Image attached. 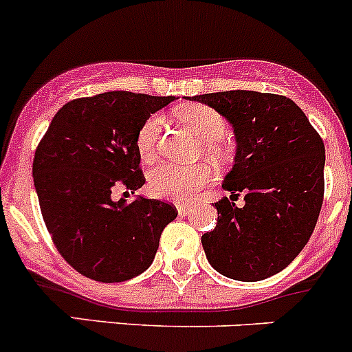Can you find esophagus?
Returning <instances> with one entry per match:
<instances>
[{
	"instance_id": "obj_1",
	"label": "esophagus",
	"mask_w": 352,
	"mask_h": 352,
	"mask_svg": "<svg viewBox=\"0 0 352 352\" xmlns=\"http://www.w3.org/2000/svg\"><path fill=\"white\" fill-rule=\"evenodd\" d=\"M192 209H193V204L183 202V204H179V206H178V212L182 214V216H186V214H188Z\"/></svg>"
}]
</instances>
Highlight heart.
Returning <instances> with one entry per match:
<instances>
[{
	"instance_id": "obj_1",
	"label": "heart",
	"mask_w": 352,
	"mask_h": 352,
	"mask_svg": "<svg viewBox=\"0 0 352 352\" xmlns=\"http://www.w3.org/2000/svg\"><path fill=\"white\" fill-rule=\"evenodd\" d=\"M178 117L185 126H188L202 142V153L206 157L224 162L228 159V150L223 145V138L228 131V122L209 105H185L178 110ZM162 117L152 113L142 122L136 131L135 145L143 160H152L157 152ZM212 178V169L209 164L200 162L195 166H176V164L162 162L153 167L148 174V190L152 195L160 199L188 200L207 185Z\"/></svg>"
}]
</instances>
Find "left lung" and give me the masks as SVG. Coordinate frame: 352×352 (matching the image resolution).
<instances>
[{
  "mask_svg": "<svg viewBox=\"0 0 352 352\" xmlns=\"http://www.w3.org/2000/svg\"><path fill=\"white\" fill-rule=\"evenodd\" d=\"M190 98V96H188ZM232 122L235 166L223 188L216 228L202 235L210 266L228 278L259 282L285 270L309 240L324 193V145L290 98L259 91L193 96Z\"/></svg>",
  "mask_w": 352,
  "mask_h": 352,
  "instance_id": "1",
  "label": "left lung"
}]
</instances>
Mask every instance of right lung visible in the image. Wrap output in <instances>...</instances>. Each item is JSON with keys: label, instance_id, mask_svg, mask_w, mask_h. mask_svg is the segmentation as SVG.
<instances>
[{"label": "right lung", "instance_id": "right-lung-1", "mask_svg": "<svg viewBox=\"0 0 352 352\" xmlns=\"http://www.w3.org/2000/svg\"><path fill=\"white\" fill-rule=\"evenodd\" d=\"M173 96L109 91L70 100L39 142L32 176L60 256L86 278L126 282L152 264L162 230L178 210L155 199L112 200L145 185L136 131Z\"/></svg>", "mask_w": 352, "mask_h": 352}]
</instances>
